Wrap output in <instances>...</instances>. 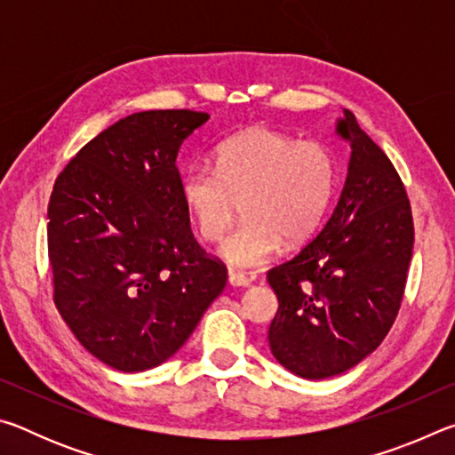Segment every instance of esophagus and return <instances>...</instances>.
<instances>
[{"instance_id":"esophagus-1","label":"esophagus","mask_w":455,"mask_h":455,"mask_svg":"<svg viewBox=\"0 0 455 455\" xmlns=\"http://www.w3.org/2000/svg\"><path fill=\"white\" fill-rule=\"evenodd\" d=\"M228 283L233 284V287H249V284H251V279H249V276H244L243 273L228 271Z\"/></svg>"}]
</instances>
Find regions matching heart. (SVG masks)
Masks as SVG:
<instances>
[{
  "label": "heart",
  "instance_id": "heart-1",
  "mask_svg": "<svg viewBox=\"0 0 455 455\" xmlns=\"http://www.w3.org/2000/svg\"><path fill=\"white\" fill-rule=\"evenodd\" d=\"M339 184L331 146L265 126L241 130L217 148L214 166L195 164L180 180V195L204 241H219L235 219H244L220 243L233 267H260L283 241L301 244L325 219Z\"/></svg>",
  "mask_w": 455,
  "mask_h": 455
}]
</instances>
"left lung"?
<instances>
[{
	"mask_svg": "<svg viewBox=\"0 0 455 455\" xmlns=\"http://www.w3.org/2000/svg\"><path fill=\"white\" fill-rule=\"evenodd\" d=\"M347 180L331 219L295 257L268 268L279 309L273 355L305 379H325L379 347L403 301L413 252L411 204L379 146L345 110Z\"/></svg>",
	"mask_w": 455,
	"mask_h": 455,
	"instance_id": "left-lung-1",
	"label": "left lung"
}]
</instances>
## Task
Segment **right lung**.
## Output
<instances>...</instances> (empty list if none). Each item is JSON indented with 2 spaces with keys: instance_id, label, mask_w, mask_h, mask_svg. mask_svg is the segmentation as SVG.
<instances>
[{
  "instance_id": "1",
  "label": "right lung",
  "mask_w": 455,
  "mask_h": 455,
  "mask_svg": "<svg viewBox=\"0 0 455 455\" xmlns=\"http://www.w3.org/2000/svg\"><path fill=\"white\" fill-rule=\"evenodd\" d=\"M206 112L130 114L84 146L53 182V303L92 355L146 371L179 351L227 284L200 249L176 156Z\"/></svg>"
}]
</instances>
